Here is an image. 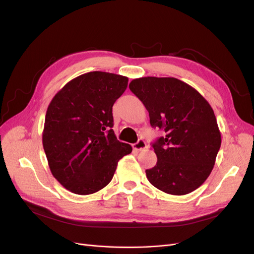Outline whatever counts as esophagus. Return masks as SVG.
Wrapping results in <instances>:
<instances>
[{"label": "esophagus", "mask_w": 254, "mask_h": 254, "mask_svg": "<svg viewBox=\"0 0 254 254\" xmlns=\"http://www.w3.org/2000/svg\"><path fill=\"white\" fill-rule=\"evenodd\" d=\"M132 147L135 150H143L146 148V142L144 140H139L135 144L132 145Z\"/></svg>", "instance_id": "obj_1"}]
</instances>
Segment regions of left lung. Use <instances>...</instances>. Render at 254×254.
Wrapping results in <instances>:
<instances>
[{
    "mask_svg": "<svg viewBox=\"0 0 254 254\" xmlns=\"http://www.w3.org/2000/svg\"><path fill=\"white\" fill-rule=\"evenodd\" d=\"M129 89L164 135L152 144L158 161L146 177L171 195H187L210 176L221 144L214 111L199 92L174 77L135 78Z\"/></svg>",
    "mask_w": 254,
    "mask_h": 254,
    "instance_id": "1",
    "label": "left lung"
}]
</instances>
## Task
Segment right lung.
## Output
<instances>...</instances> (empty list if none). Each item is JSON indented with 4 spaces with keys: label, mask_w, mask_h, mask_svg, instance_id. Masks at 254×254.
Returning <instances> with one entry per match:
<instances>
[{
    "label": "right lung",
    "mask_w": 254,
    "mask_h": 254,
    "mask_svg": "<svg viewBox=\"0 0 254 254\" xmlns=\"http://www.w3.org/2000/svg\"><path fill=\"white\" fill-rule=\"evenodd\" d=\"M128 77L89 72L68 81L51 101L42 144L52 175L67 190L90 195L108 186L120 159L132 151L114 131L112 107Z\"/></svg>",
    "instance_id": "add662e5"
}]
</instances>
